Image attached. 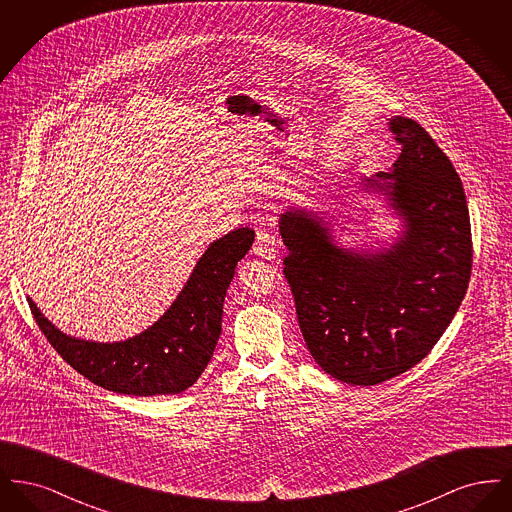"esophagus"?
Listing matches in <instances>:
<instances>
[{"instance_id":"34e87169","label":"esophagus","mask_w":512,"mask_h":512,"mask_svg":"<svg viewBox=\"0 0 512 512\" xmlns=\"http://www.w3.org/2000/svg\"><path fill=\"white\" fill-rule=\"evenodd\" d=\"M253 253L263 259H274L278 255V242L268 232H259L253 245Z\"/></svg>"}]
</instances>
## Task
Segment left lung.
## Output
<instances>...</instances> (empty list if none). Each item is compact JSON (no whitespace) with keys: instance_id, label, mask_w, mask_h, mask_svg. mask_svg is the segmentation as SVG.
Here are the masks:
<instances>
[{"instance_id":"left-lung-1","label":"left lung","mask_w":512,"mask_h":512,"mask_svg":"<svg viewBox=\"0 0 512 512\" xmlns=\"http://www.w3.org/2000/svg\"><path fill=\"white\" fill-rule=\"evenodd\" d=\"M401 153L365 188L403 219L390 249L359 253L334 242L313 211L288 209L280 234L297 322L318 366L351 386H376L420 363L461 307L472 270L463 182L413 119L390 121Z\"/></svg>"}]
</instances>
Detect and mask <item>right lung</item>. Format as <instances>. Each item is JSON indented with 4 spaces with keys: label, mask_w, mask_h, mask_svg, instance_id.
Returning <instances> with one entry per match:
<instances>
[{
    "label": "right lung",
    "mask_w": 512,
    "mask_h": 512,
    "mask_svg": "<svg viewBox=\"0 0 512 512\" xmlns=\"http://www.w3.org/2000/svg\"><path fill=\"white\" fill-rule=\"evenodd\" d=\"M253 240L251 228H238L209 245L167 313L130 340L98 343L67 336L26 299L53 349L96 386L140 397L180 393L194 386L213 357L224 295Z\"/></svg>",
    "instance_id": "right-lung-1"
}]
</instances>
